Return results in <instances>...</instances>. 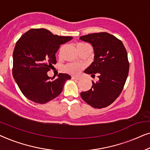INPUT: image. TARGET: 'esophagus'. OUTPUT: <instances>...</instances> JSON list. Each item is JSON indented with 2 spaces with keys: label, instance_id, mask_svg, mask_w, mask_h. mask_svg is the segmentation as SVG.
Segmentation results:
<instances>
[{
  "label": "esophagus",
  "instance_id": "obj_1",
  "mask_svg": "<svg viewBox=\"0 0 150 150\" xmlns=\"http://www.w3.org/2000/svg\"><path fill=\"white\" fill-rule=\"evenodd\" d=\"M71 79H73V80H79V79L80 78L79 77H71Z\"/></svg>",
  "mask_w": 150,
  "mask_h": 150
}]
</instances>
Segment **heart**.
Instances as JSON below:
<instances>
[{
    "instance_id": "b5f03b06",
    "label": "heart",
    "mask_w": 150,
    "mask_h": 150,
    "mask_svg": "<svg viewBox=\"0 0 150 150\" xmlns=\"http://www.w3.org/2000/svg\"><path fill=\"white\" fill-rule=\"evenodd\" d=\"M89 45L86 43H79L77 45V47H85V46H88ZM82 69V66L80 64H75V63H71L65 66L64 70L67 73H69L71 75H77L79 74L80 71Z\"/></svg>"
}]
</instances>
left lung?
Masks as SVG:
<instances>
[{"label":"left lung","mask_w":150,"mask_h":150,"mask_svg":"<svg viewBox=\"0 0 150 150\" xmlns=\"http://www.w3.org/2000/svg\"><path fill=\"white\" fill-rule=\"evenodd\" d=\"M79 39L92 44L94 62L85 70L86 73L95 76L99 80L90 90L81 92L83 100L94 108L106 107L120 96L127 79L129 62L126 48L122 42L107 33L89 34Z\"/></svg>","instance_id":"left-lung-1"}]
</instances>
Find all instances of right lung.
Masks as SVG:
<instances>
[{
    "instance_id": "add662e5",
    "label": "right lung",
    "mask_w": 150,
    "mask_h": 150,
    "mask_svg": "<svg viewBox=\"0 0 150 150\" xmlns=\"http://www.w3.org/2000/svg\"><path fill=\"white\" fill-rule=\"evenodd\" d=\"M72 39L53 35L45 28H33L17 41L13 53V77L27 98L45 104L62 92L71 76L59 73L56 79L50 81L47 72L56 63V53L60 45Z\"/></svg>"
}]
</instances>
